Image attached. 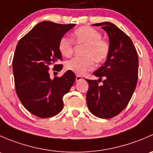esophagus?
<instances>
[{
    "label": "esophagus",
    "mask_w": 153,
    "mask_h": 153,
    "mask_svg": "<svg viewBox=\"0 0 153 153\" xmlns=\"http://www.w3.org/2000/svg\"><path fill=\"white\" fill-rule=\"evenodd\" d=\"M81 80H83V78L81 76V75H76V78H75V81L78 82V81H81Z\"/></svg>",
    "instance_id": "obj_1"
}]
</instances>
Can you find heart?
Returning <instances> with one entry per match:
<instances>
[{"instance_id":"b5f03b06","label":"heart","mask_w":153,"mask_h":153,"mask_svg":"<svg viewBox=\"0 0 153 153\" xmlns=\"http://www.w3.org/2000/svg\"><path fill=\"white\" fill-rule=\"evenodd\" d=\"M74 42L85 45L84 57H76L66 63L68 70L78 75H84L92 70L96 62L101 63L107 58L109 53V44L102 39L101 34L90 27H81L77 29L72 35ZM58 50L61 55L69 58L73 53V44L70 39L63 37L58 43Z\"/></svg>"}]
</instances>
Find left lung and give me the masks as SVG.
I'll return each instance as SVG.
<instances>
[{
  "label": "left lung",
  "instance_id": "obj_1",
  "mask_svg": "<svg viewBox=\"0 0 153 153\" xmlns=\"http://www.w3.org/2000/svg\"><path fill=\"white\" fill-rule=\"evenodd\" d=\"M107 33L109 53L104 65L93 72L96 80L86 79L89 87L86 103L91 113L101 118L116 116L127 106L138 81V58L129 36L115 24L103 22L92 24ZM103 76L105 81L98 84Z\"/></svg>",
  "mask_w": 153,
  "mask_h": 153
}]
</instances>
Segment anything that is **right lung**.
Returning <instances> with one entry per match:
<instances>
[{
	"instance_id": "obj_1",
	"label": "right lung",
	"mask_w": 153,
	"mask_h": 153,
	"mask_svg": "<svg viewBox=\"0 0 153 153\" xmlns=\"http://www.w3.org/2000/svg\"><path fill=\"white\" fill-rule=\"evenodd\" d=\"M75 24H59L51 21L39 23L17 44L12 61L17 95L24 107L39 118L52 117L63 109V97L75 81L68 70L60 78L49 77V67L61 71L55 64L61 60L58 43Z\"/></svg>"
}]
</instances>
